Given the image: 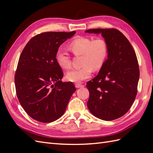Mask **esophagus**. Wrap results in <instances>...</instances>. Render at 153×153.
Instances as JSON below:
<instances>
[{"label": "esophagus", "mask_w": 153, "mask_h": 153, "mask_svg": "<svg viewBox=\"0 0 153 153\" xmlns=\"http://www.w3.org/2000/svg\"><path fill=\"white\" fill-rule=\"evenodd\" d=\"M75 87H76V88H80V87H84V85L81 84H75Z\"/></svg>", "instance_id": "34e87169"}]
</instances>
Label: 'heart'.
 <instances>
[{
    "label": "heart",
    "mask_w": 153,
    "mask_h": 153,
    "mask_svg": "<svg viewBox=\"0 0 153 153\" xmlns=\"http://www.w3.org/2000/svg\"><path fill=\"white\" fill-rule=\"evenodd\" d=\"M69 49L75 55H82L80 68L72 69L66 75V78L72 82H80L89 78L92 69L98 70L103 66L108 53V45L103 38L92 39L89 37L78 36L69 45ZM56 61L59 66L68 69L71 66V59L64 48H59L56 53Z\"/></svg>",
    "instance_id": "b5f03b06"
}]
</instances>
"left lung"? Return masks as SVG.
<instances>
[{
  "label": "left lung",
  "mask_w": 153,
  "mask_h": 153,
  "mask_svg": "<svg viewBox=\"0 0 153 153\" xmlns=\"http://www.w3.org/2000/svg\"><path fill=\"white\" fill-rule=\"evenodd\" d=\"M108 45V53L98 75L87 82V107L105 121L122 117L131 108L137 94L140 70L135 50L125 36L115 29H93Z\"/></svg>",
  "instance_id": "8db88e82"
}]
</instances>
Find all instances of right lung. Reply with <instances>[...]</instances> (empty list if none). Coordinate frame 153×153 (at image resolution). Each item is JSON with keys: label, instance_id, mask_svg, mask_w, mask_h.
Returning <instances> with one entry per match:
<instances>
[{"label": "right lung", "instance_id": "right-lung-1", "mask_svg": "<svg viewBox=\"0 0 153 153\" xmlns=\"http://www.w3.org/2000/svg\"><path fill=\"white\" fill-rule=\"evenodd\" d=\"M75 31L47 32L31 38L18 61L15 83L16 95L30 117L41 123L56 121L64 114L76 88L63 82L57 51Z\"/></svg>", "mask_w": 153, "mask_h": 153}]
</instances>
